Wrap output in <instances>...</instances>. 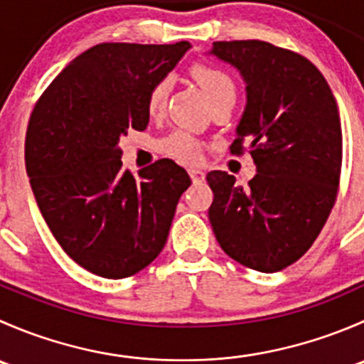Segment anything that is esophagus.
Masks as SVG:
<instances>
[{"label": "esophagus", "instance_id": "34e87169", "mask_svg": "<svg viewBox=\"0 0 364 364\" xmlns=\"http://www.w3.org/2000/svg\"><path fill=\"white\" fill-rule=\"evenodd\" d=\"M190 178H192L193 185H200V183H204L205 179V172L199 171V168H190Z\"/></svg>", "mask_w": 364, "mask_h": 364}]
</instances>
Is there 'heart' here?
Returning a JSON list of instances; mask_svg holds the SVG:
<instances>
[{
	"instance_id": "b5f03b06",
	"label": "heart",
	"mask_w": 364,
	"mask_h": 364,
	"mask_svg": "<svg viewBox=\"0 0 364 364\" xmlns=\"http://www.w3.org/2000/svg\"><path fill=\"white\" fill-rule=\"evenodd\" d=\"M190 72H192V77L197 80V84L203 87L204 95L211 104L218 98L225 97V95H236L234 80L222 68L213 67V65L208 63H196ZM168 87H171V80L168 79L156 80L149 87L148 100H146V109H148L149 116H160L164 112L165 104H167ZM160 149L165 155L183 161V164H196V161L200 160L203 144L188 132L176 130L168 134L167 137L161 139Z\"/></svg>"
}]
</instances>
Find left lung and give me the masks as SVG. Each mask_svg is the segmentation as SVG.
<instances>
[{
  "mask_svg": "<svg viewBox=\"0 0 364 364\" xmlns=\"http://www.w3.org/2000/svg\"><path fill=\"white\" fill-rule=\"evenodd\" d=\"M211 54L247 82V107L230 153L250 149L257 174L245 188L227 172H209V222L234 260L260 273L282 271L308 252L335 205L338 105L318 68L292 50L234 40L215 42Z\"/></svg>",
  "mask_w": 364,
  "mask_h": 364,
  "instance_id": "obj_1",
  "label": "left lung"
}]
</instances>
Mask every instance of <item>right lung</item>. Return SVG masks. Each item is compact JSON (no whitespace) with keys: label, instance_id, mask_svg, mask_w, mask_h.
<instances>
[{"label":"right lung","instance_id":"1","mask_svg":"<svg viewBox=\"0 0 364 364\" xmlns=\"http://www.w3.org/2000/svg\"><path fill=\"white\" fill-rule=\"evenodd\" d=\"M98 43L36 102L26 132L29 185L50 232L90 273L127 278L159 257L181 193L192 185L168 159L123 171L119 139L146 130L149 87L190 49Z\"/></svg>","mask_w":364,"mask_h":364}]
</instances>
